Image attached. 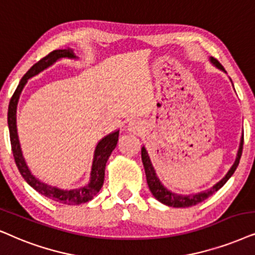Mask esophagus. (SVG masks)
Segmentation results:
<instances>
[{
	"label": "esophagus",
	"mask_w": 255,
	"mask_h": 255,
	"mask_svg": "<svg viewBox=\"0 0 255 255\" xmlns=\"http://www.w3.org/2000/svg\"><path fill=\"white\" fill-rule=\"evenodd\" d=\"M128 130L131 132H139L141 130V123L138 121H131L128 124Z\"/></svg>",
	"instance_id": "esophagus-1"
}]
</instances>
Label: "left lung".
<instances>
[{
    "label": "left lung",
    "instance_id": "1",
    "mask_svg": "<svg viewBox=\"0 0 255 255\" xmlns=\"http://www.w3.org/2000/svg\"><path fill=\"white\" fill-rule=\"evenodd\" d=\"M210 62L212 63L214 67L218 68L219 70L224 71L225 74H226V71H225L223 65H221L216 58L210 57ZM243 144H244V134L241 135L236 160H234L233 165L231 166L229 172L225 174V177L223 178V179L218 181L217 184H214L212 187L207 188V190L201 191V192H198V193H191V194H179V193H174V192H172V191L167 190V188L165 187L163 184H161L159 178L157 177V173H156V171H154L153 165H152V163H151V159H150V157H148L146 148H145V146H143L141 147V160H143L145 174H146V181H147L148 188H150L151 193L153 194V197L156 198L158 201H160L161 204L166 205V206H170V207H177V208L190 207V206H194V205L201 203V201L207 199L210 196H212L213 193H216L217 191L219 190V188L223 187L224 185L226 184V181L229 180L231 177H232L234 171L237 170L238 165H239V161L241 158V152H243Z\"/></svg>",
    "mask_w": 255,
    "mask_h": 255
}]
</instances>
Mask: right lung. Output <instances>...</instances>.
I'll return each mask as SVG.
<instances>
[{"label":"right lung","mask_w":255,"mask_h":255,"mask_svg":"<svg viewBox=\"0 0 255 255\" xmlns=\"http://www.w3.org/2000/svg\"><path fill=\"white\" fill-rule=\"evenodd\" d=\"M62 58L78 59V57L74 54V51L71 49H57V50L50 52L48 56L43 57L41 61H38L36 64L32 65L28 70V72L23 76L21 81H19L17 88H16L14 95H12L10 102H9L8 128L9 133H10L11 150L15 158L16 166H17L19 173L24 178L26 183L30 185L32 188H35L38 193L50 198L54 201H58V203L65 205H79L90 201L99 192L102 186H103L105 166H107L109 157L111 156V152L115 150L116 145H117L120 130H116L111 132V133L107 134L96 145L90 172V181L85 186L72 188V190H63V188L43 183V181L39 180L38 178H36L31 173L30 168L28 167L24 157H23L21 144H19L18 139L17 125H16V111H17V103L23 88L25 87V84L28 83V81L31 77L38 75L39 72L45 70L47 68L51 67L55 62H57L58 59Z\"/></svg>","instance_id":"right-lung-1"}]
</instances>
